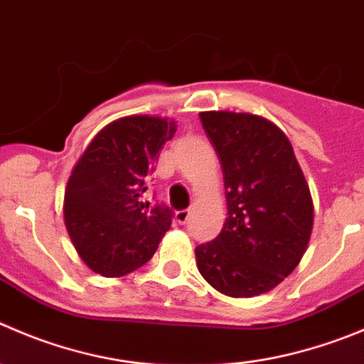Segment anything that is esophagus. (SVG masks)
<instances>
[{"instance_id": "esophagus-1", "label": "esophagus", "mask_w": 364, "mask_h": 364, "mask_svg": "<svg viewBox=\"0 0 364 364\" xmlns=\"http://www.w3.org/2000/svg\"><path fill=\"white\" fill-rule=\"evenodd\" d=\"M189 218H191V210L189 209H182L175 214V220L178 221V223H188Z\"/></svg>"}]
</instances>
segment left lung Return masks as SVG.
Returning <instances> with one entry per match:
<instances>
[{"label":"left lung","instance_id":"1","mask_svg":"<svg viewBox=\"0 0 364 364\" xmlns=\"http://www.w3.org/2000/svg\"><path fill=\"white\" fill-rule=\"evenodd\" d=\"M200 121L223 171L227 220L196 247V266L220 293L250 299L299 266L313 232L309 186L277 124L248 112L209 110Z\"/></svg>","mask_w":364,"mask_h":364}]
</instances>
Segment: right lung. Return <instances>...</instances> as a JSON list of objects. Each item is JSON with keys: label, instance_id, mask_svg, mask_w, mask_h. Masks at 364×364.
I'll list each match as a JSON object with an SVG mask.
<instances>
[{"label": "right lung", "instance_id": "add662e5", "mask_svg": "<svg viewBox=\"0 0 364 364\" xmlns=\"http://www.w3.org/2000/svg\"><path fill=\"white\" fill-rule=\"evenodd\" d=\"M175 132L168 117H121L96 134L73 168L64 223L73 247L95 273L121 277L141 268L169 230L171 210L150 209L141 196Z\"/></svg>", "mask_w": 364, "mask_h": 364}]
</instances>
